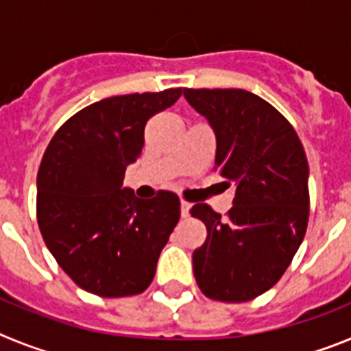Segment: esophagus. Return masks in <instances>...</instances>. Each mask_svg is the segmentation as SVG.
I'll return each mask as SVG.
<instances>
[{
  "instance_id": "esophagus-1",
  "label": "esophagus",
  "mask_w": 351,
  "mask_h": 351,
  "mask_svg": "<svg viewBox=\"0 0 351 351\" xmlns=\"http://www.w3.org/2000/svg\"><path fill=\"white\" fill-rule=\"evenodd\" d=\"M190 209H191V204L186 202V200H182V202H181V216H182V218H188V216H190Z\"/></svg>"
}]
</instances>
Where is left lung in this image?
Here are the masks:
<instances>
[{"label": "left lung", "mask_w": 351, "mask_h": 351, "mask_svg": "<svg viewBox=\"0 0 351 351\" xmlns=\"http://www.w3.org/2000/svg\"><path fill=\"white\" fill-rule=\"evenodd\" d=\"M188 104L216 135L214 170L235 186L234 206L214 213L195 204L207 228L193 251V274L206 297L246 302L274 287L302 243L309 218L308 160L293 126L244 89H184Z\"/></svg>", "instance_id": "1"}]
</instances>
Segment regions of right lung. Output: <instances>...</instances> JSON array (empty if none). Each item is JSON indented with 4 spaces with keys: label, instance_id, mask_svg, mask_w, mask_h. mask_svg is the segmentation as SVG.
<instances>
[{
    "label": "right lung",
    "instance_id": "1",
    "mask_svg": "<svg viewBox=\"0 0 351 351\" xmlns=\"http://www.w3.org/2000/svg\"><path fill=\"white\" fill-rule=\"evenodd\" d=\"M181 88L110 96L82 108L49 142L36 176V219L49 251L82 290L130 297L151 285L181 216L172 191L142 200L123 188L144 128Z\"/></svg>",
    "mask_w": 351,
    "mask_h": 351
}]
</instances>
